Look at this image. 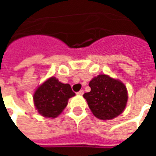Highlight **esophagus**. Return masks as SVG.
I'll return each instance as SVG.
<instances>
[{"mask_svg":"<svg viewBox=\"0 0 156 156\" xmlns=\"http://www.w3.org/2000/svg\"><path fill=\"white\" fill-rule=\"evenodd\" d=\"M83 94H84V91H83V89H81L80 91L77 93V94H78V95H83Z\"/></svg>","mask_w":156,"mask_h":156,"instance_id":"obj_1","label":"esophagus"}]
</instances>
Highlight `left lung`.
I'll use <instances>...</instances> for the list:
<instances>
[{"label":"left lung","instance_id":"left-lung-1","mask_svg":"<svg viewBox=\"0 0 156 156\" xmlns=\"http://www.w3.org/2000/svg\"><path fill=\"white\" fill-rule=\"evenodd\" d=\"M89 87L91 91L85 93L83 97L95 117L109 120L124 111L128 93L122 82L108 75L100 74L89 82Z\"/></svg>","mask_w":156,"mask_h":156}]
</instances>
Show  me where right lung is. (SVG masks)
Masks as SVG:
<instances>
[{"label": "right lung", "instance_id": "obj_1", "mask_svg": "<svg viewBox=\"0 0 156 156\" xmlns=\"http://www.w3.org/2000/svg\"><path fill=\"white\" fill-rule=\"evenodd\" d=\"M74 95L68 83H62L55 77H51L36 89L33 100L40 115L53 119L63 111L68 99Z\"/></svg>", "mask_w": 156, "mask_h": 156}]
</instances>
